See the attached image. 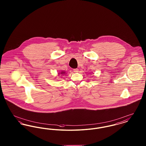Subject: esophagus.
I'll return each mask as SVG.
<instances>
[{"instance_id": "esophagus-1", "label": "esophagus", "mask_w": 146, "mask_h": 146, "mask_svg": "<svg viewBox=\"0 0 146 146\" xmlns=\"http://www.w3.org/2000/svg\"><path fill=\"white\" fill-rule=\"evenodd\" d=\"M78 68H76V69H74L73 70V71H74V72H75V73H76V72H78Z\"/></svg>"}]
</instances>
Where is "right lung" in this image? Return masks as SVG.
<instances>
[{
	"label": "right lung",
	"mask_w": 146,
	"mask_h": 146,
	"mask_svg": "<svg viewBox=\"0 0 146 146\" xmlns=\"http://www.w3.org/2000/svg\"><path fill=\"white\" fill-rule=\"evenodd\" d=\"M64 73V72H61V74H63V73Z\"/></svg>",
	"instance_id": "1"
}]
</instances>
